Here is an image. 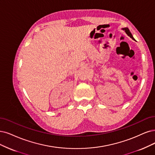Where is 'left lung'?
I'll return each instance as SVG.
<instances>
[{
	"label": "left lung",
	"instance_id": "obj_1",
	"mask_svg": "<svg viewBox=\"0 0 155 155\" xmlns=\"http://www.w3.org/2000/svg\"><path fill=\"white\" fill-rule=\"evenodd\" d=\"M122 30L124 31V32H125L126 33H127V35H128V36H130L131 39H134V40H135L134 38V37H133V36H132V34H131V33L130 32V30L128 29V28H127V27H124V28H122Z\"/></svg>",
	"mask_w": 155,
	"mask_h": 155
}]
</instances>
